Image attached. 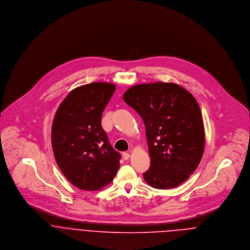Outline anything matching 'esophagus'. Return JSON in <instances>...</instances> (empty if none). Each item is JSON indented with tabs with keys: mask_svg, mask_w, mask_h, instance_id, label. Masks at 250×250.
Returning <instances> with one entry per match:
<instances>
[{
	"mask_svg": "<svg viewBox=\"0 0 250 250\" xmlns=\"http://www.w3.org/2000/svg\"><path fill=\"white\" fill-rule=\"evenodd\" d=\"M122 157H123V159H124L125 161H127V160L130 158V154L127 153V152H123V153H122Z\"/></svg>",
	"mask_w": 250,
	"mask_h": 250,
	"instance_id": "esophagus-1",
	"label": "esophagus"
}]
</instances>
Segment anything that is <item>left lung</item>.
Wrapping results in <instances>:
<instances>
[{
	"label": "left lung",
	"mask_w": 250,
	"mask_h": 250,
	"mask_svg": "<svg viewBox=\"0 0 250 250\" xmlns=\"http://www.w3.org/2000/svg\"><path fill=\"white\" fill-rule=\"evenodd\" d=\"M124 101L143 118L150 155L145 182L159 189L176 188L197 168L205 132L200 107L184 87L152 83L130 87Z\"/></svg>",
	"instance_id": "1"
}]
</instances>
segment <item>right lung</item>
I'll return each instance as SVG.
<instances>
[{"mask_svg": "<svg viewBox=\"0 0 250 250\" xmlns=\"http://www.w3.org/2000/svg\"><path fill=\"white\" fill-rule=\"evenodd\" d=\"M115 85L91 83L73 89L58 108L52 126L56 162L73 186L97 190L111 183L119 168L120 154L108 143L102 128L103 110Z\"/></svg>", "mask_w": 250, "mask_h": 250, "instance_id": "obj_1", "label": "right lung"}]
</instances>
